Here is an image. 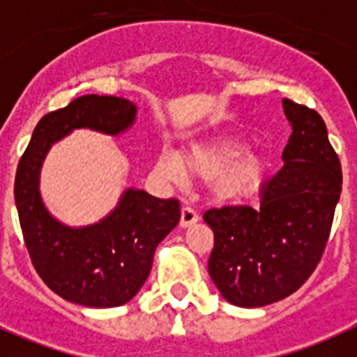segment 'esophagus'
Returning a JSON list of instances; mask_svg holds the SVG:
<instances>
[{"label": "esophagus", "mask_w": 357, "mask_h": 357, "mask_svg": "<svg viewBox=\"0 0 357 357\" xmlns=\"http://www.w3.org/2000/svg\"><path fill=\"white\" fill-rule=\"evenodd\" d=\"M197 220H199V215H197V212L194 208H190V206H183L181 208V221H179L181 229H187L190 225L197 223Z\"/></svg>", "instance_id": "esophagus-1"}]
</instances>
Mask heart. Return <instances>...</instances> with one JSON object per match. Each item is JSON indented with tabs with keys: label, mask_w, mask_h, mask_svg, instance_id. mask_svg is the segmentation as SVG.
Masks as SVG:
<instances>
[{
	"label": "heart",
	"mask_w": 357,
	"mask_h": 357,
	"mask_svg": "<svg viewBox=\"0 0 357 357\" xmlns=\"http://www.w3.org/2000/svg\"><path fill=\"white\" fill-rule=\"evenodd\" d=\"M247 145L238 139H215L190 146L183 155L163 152L155 169L176 185H185L188 178L218 179L215 192L221 199H239L256 192L265 179L266 163L261 155L248 154Z\"/></svg>",
	"instance_id": "heart-1"
}]
</instances>
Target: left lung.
Returning a JSON list of instances; mask_svg holds the SVG:
<instances>
[{
	"label": "left lung",
	"mask_w": 357,
	"mask_h": 357,
	"mask_svg": "<svg viewBox=\"0 0 357 357\" xmlns=\"http://www.w3.org/2000/svg\"><path fill=\"white\" fill-rule=\"evenodd\" d=\"M292 134L283 167L261 187V205L206 211L214 232L208 274L229 303L265 307L310 278L331 234L341 163L316 110L283 100Z\"/></svg>",
	"instance_id": "8db88e82"
}]
</instances>
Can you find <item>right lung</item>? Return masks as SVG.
Listing matches in <instances>:
<instances>
[{
    "instance_id": "right-lung-1",
    "label": "right lung",
    "mask_w": 357,
    "mask_h": 357,
    "mask_svg": "<svg viewBox=\"0 0 357 357\" xmlns=\"http://www.w3.org/2000/svg\"><path fill=\"white\" fill-rule=\"evenodd\" d=\"M132 101L82 96L45 114L17 165L14 197L32 265L50 290L70 303L110 308L128 303L152 268L155 247L179 223L178 199H160L127 188L114 211L86 227H68L45 206L40 192L43 161L76 128L119 136L136 121Z\"/></svg>"
}]
</instances>
